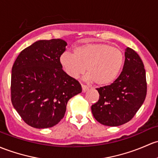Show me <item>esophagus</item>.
Masks as SVG:
<instances>
[{"instance_id": "obj_1", "label": "esophagus", "mask_w": 158, "mask_h": 158, "mask_svg": "<svg viewBox=\"0 0 158 158\" xmlns=\"http://www.w3.org/2000/svg\"><path fill=\"white\" fill-rule=\"evenodd\" d=\"M82 92H87L88 90H89V88L88 87L87 85H85L82 84Z\"/></svg>"}]
</instances>
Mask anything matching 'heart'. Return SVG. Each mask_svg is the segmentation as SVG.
Returning <instances> with one entry per match:
<instances>
[{"instance_id": "1", "label": "heart", "mask_w": 158, "mask_h": 158, "mask_svg": "<svg viewBox=\"0 0 158 158\" xmlns=\"http://www.w3.org/2000/svg\"><path fill=\"white\" fill-rule=\"evenodd\" d=\"M60 64L66 73L77 78L85 71L86 79L98 85L112 83L119 76L124 64L120 49L103 43H89L75 48L73 54L65 52Z\"/></svg>"}]
</instances>
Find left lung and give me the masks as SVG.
Returning a JSON list of instances; mask_svg holds the SVG:
<instances>
[{"label":"left lung","instance_id":"1","mask_svg":"<svg viewBox=\"0 0 158 158\" xmlns=\"http://www.w3.org/2000/svg\"><path fill=\"white\" fill-rule=\"evenodd\" d=\"M97 90L99 100L92 106V112L98 122L118 127L131 120L147 94L145 69L139 54L127 48L125 62L119 77L110 85Z\"/></svg>","mask_w":158,"mask_h":158}]
</instances>
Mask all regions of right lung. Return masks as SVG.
<instances>
[{
    "label": "right lung",
    "instance_id": "obj_1",
    "mask_svg": "<svg viewBox=\"0 0 158 158\" xmlns=\"http://www.w3.org/2000/svg\"><path fill=\"white\" fill-rule=\"evenodd\" d=\"M62 39L39 40L23 50L12 67L11 101L24 122L46 129L64 118L68 101L82 92L81 85L63 70Z\"/></svg>",
    "mask_w": 158,
    "mask_h": 158
}]
</instances>
